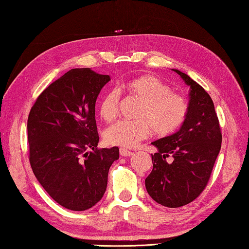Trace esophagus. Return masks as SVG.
Masks as SVG:
<instances>
[{"instance_id": "esophagus-1", "label": "esophagus", "mask_w": 249, "mask_h": 249, "mask_svg": "<svg viewBox=\"0 0 249 249\" xmlns=\"http://www.w3.org/2000/svg\"><path fill=\"white\" fill-rule=\"evenodd\" d=\"M120 154L122 156H124V157H128V156L133 155L134 153L131 152V151H129V150H127V149H124V147H121V149H120Z\"/></svg>"}]
</instances>
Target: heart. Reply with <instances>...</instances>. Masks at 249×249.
<instances>
[{"label":"heart","mask_w":249,"mask_h":249,"mask_svg":"<svg viewBox=\"0 0 249 249\" xmlns=\"http://www.w3.org/2000/svg\"><path fill=\"white\" fill-rule=\"evenodd\" d=\"M141 105L136 121H119L106 130L105 140L108 144L129 149L147 138L151 129L157 137H169L182 127L189 113V103L183 95L160 79L151 75L131 79L120 87ZM121 95L118 89L106 93L99 103V115L106 122L113 121L119 114Z\"/></svg>","instance_id":"1"}]
</instances>
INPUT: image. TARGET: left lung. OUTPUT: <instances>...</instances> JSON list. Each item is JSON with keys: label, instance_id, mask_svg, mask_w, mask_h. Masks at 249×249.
<instances>
[{"label": "left lung", "instance_id": "8db88e82", "mask_svg": "<svg viewBox=\"0 0 249 249\" xmlns=\"http://www.w3.org/2000/svg\"><path fill=\"white\" fill-rule=\"evenodd\" d=\"M173 71L190 87L189 113L178 133L152 142L158 152L152 154L153 169L145 178L152 199L167 208L186 205L203 192L223 139L210 95L186 73Z\"/></svg>", "mask_w": 249, "mask_h": 249}]
</instances>
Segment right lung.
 I'll return each instance as SVG.
<instances>
[{"label": "right lung", "mask_w": 249, "mask_h": 249, "mask_svg": "<svg viewBox=\"0 0 249 249\" xmlns=\"http://www.w3.org/2000/svg\"><path fill=\"white\" fill-rule=\"evenodd\" d=\"M110 80L89 68H73L37 97L28 119L30 163L50 197L71 211L103 198L119 147L98 149L95 103Z\"/></svg>", "instance_id": "1"}]
</instances>
